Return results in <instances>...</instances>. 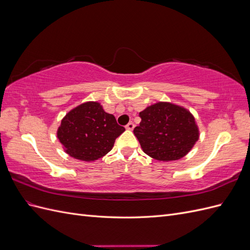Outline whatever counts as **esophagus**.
I'll return each instance as SVG.
<instances>
[{"label": "esophagus", "mask_w": 250, "mask_h": 250, "mask_svg": "<svg viewBox=\"0 0 250 250\" xmlns=\"http://www.w3.org/2000/svg\"><path fill=\"white\" fill-rule=\"evenodd\" d=\"M133 128H134V124L132 122H129L126 125V129H128V130H132Z\"/></svg>", "instance_id": "1"}]
</instances>
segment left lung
<instances>
[{
	"label": "left lung",
	"mask_w": 250,
	"mask_h": 250,
	"mask_svg": "<svg viewBox=\"0 0 250 250\" xmlns=\"http://www.w3.org/2000/svg\"><path fill=\"white\" fill-rule=\"evenodd\" d=\"M140 118L141 123L133 133L144 152L154 160H180L199 139L195 118L178 105L158 102L141 111Z\"/></svg>",
	"instance_id": "left-lung-1"
}]
</instances>
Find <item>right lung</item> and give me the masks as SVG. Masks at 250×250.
I'll return each instance as SVG.
<instances>
[{
    "instance_id": "right-lung-1",
    "label": "right lung",
    "mask_w": 250,
    "mask_h": 250,
    "mask_svg": "<svg viewBox=\"0 0 250 250\" xmlns=\"http://www.w3.org/2000/svg\"><path fill=\"white\" fill-rule=\"evenodd\" d=\"M124 131L125 128L105 112L100 103L85 102L66 113L58 127L57 138L70 156L94 162L107 154Z\"/></svg>"
}]
</instances>
